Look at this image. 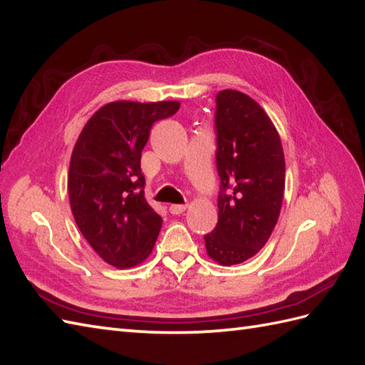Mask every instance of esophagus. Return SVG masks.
<instances>
[{
  "mask_svg": "<svg viewBox=\"0 0 365 365\" xmlns=\"http://www.w3.org/2000/svg\"><path fill=\"white\" fill-rule=\"evenodd\" d=\"M185 209H187V204H172V206L168 207V210H170L173 215H180Z\"/></svg>",
  "mask_w": 365,
  "mask_h": 365,
  "instance_id": "obj_1",
  "label": "esophagus"
}]
</instances>
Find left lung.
Instances as JSON below:
<instances>
[{
    "mask_svg": "<svg viewBox=\"0 0 365 365\" xmlns=\"http://www.w3.org/2000/svg\"><path fill=\"white\" fill-rule=\"evenodd\" d=\"M218 223L204 235L212 260L243 263L268 242L285 192V156L262 106L235 90L215 97Z\"/></svg>",
    "mask_w": 365,
    "mask_h": 365,
    "instance_id": "left-lung-1",
    "label": "left lung"
}]
</instances>
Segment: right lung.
<instances>
[{"mask_svg": "<svg viewBox=\"0 0 365 365\" xmlns=\"http://www.w3.org/2000/svg\"><path fill=\"white\" fill-rule=\"evenodd\" d=\"M180 110V102L103 105L76 142L68 173L71 210L97 255L119 269L152 254L163 218L144 198L140 153L156 120Z\"/></svg>", "mask_w": 365, "mask_h": 365, "instance_id": "right-lung-1", "label": "right lung"}]
</instances>
